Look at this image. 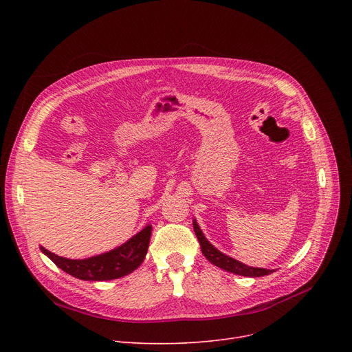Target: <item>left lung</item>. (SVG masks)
<instances>
[{
    "label": "left lung",
    "mask_w": 352,
    "mask_h": 352,
    "mask_svg": "<svg viewBox=\"0 0 352 352\" xmlns=\"http://www.w3.org/2000/svg\"><path fill=\"white\" fill-rule=\"evenodd\" d=\"M197 236H198V241L201 244V250H202V254H204V256L207 258V260L217 265L218 268H223L228 272H232L235 275H243V276H260V275H264V274H268L267 270L264 268H248L247 265L241 264L239 261L234 260V258L219 252L217 248H214L208 241L207 238L202 235V232L199 231H195Z\"/></svg>",
    "instance_id": "8db88e82"
}]
</instances>
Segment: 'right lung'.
Here are the masks:
<instances>
[{
  "label": "right lung",
  "instance_id": "right-lung-1",
  "mask_svg": "<svg viewBox=\"0 0 352 352\" xmlns=\"http://www.w3.org/2000/svg\"><path fill=\"white\" fill-rule=\"evenodd\" d=\"M151 227H146L120 248L87 260H67V258L47 252L51 260L69 275L84 281H109L131 274L146 255L150 244Z\"/></svg>",
  "mask_w": 352,
  "mask_h": 352
}]
</instances>
